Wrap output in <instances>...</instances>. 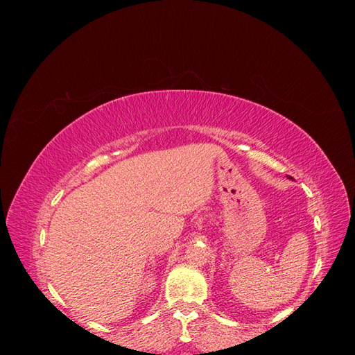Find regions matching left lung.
I'll use <instances>...</instances> for the list:
<instances>
[{
	"mask_svg": "<svg viewBox=\"0 0 355 355\" xmlns=\"http://www.w3.org/2000/svg\"><path fill=\"white\" fill-rule=\"evenodd\" d=\"M288 179H293V178H290V176H288Z\"/></svg>",
	"mask_w": 355,
	"mask_h": 355,
	"instance_id": "8db88e82",
	"label": "left lung"
}]
</instances>
